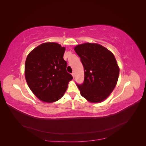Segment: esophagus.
<instances>
[{
  "mask_svg": "<svg viewBox=\"0 0 146 146\" xmlns=\"http://www.w3.org/2000/svg\"><path fill=\"white\" fill-rule=\"evenodd\" d=\"M72 76L73 78H74V76H75V74H74V72H72Z\"/></svg>",
  "mask_w": 146,
  "mask_h": 146,
  "instance_id": "obj_1",
  "label": "esophagus"
}]
</instances>
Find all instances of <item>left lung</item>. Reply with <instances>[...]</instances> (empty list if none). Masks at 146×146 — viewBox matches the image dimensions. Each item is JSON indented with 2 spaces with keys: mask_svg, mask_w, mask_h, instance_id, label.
Segmentation results:
<instances>
[{
  "mask_svg": "<svg viewBox=\"0 0 146 146\" xmlns=\"http://www.w3.org/2000/svg\"><path fill=\"white\" fill-rule=\"evenodd\" d=\"M83 66L85 78L76 83L81 95L91 102H100L115 88L119 69L115 57L107 48L98 44L85 43L74 48Z\"/></svg>",
  "mask_w": 146,
  "mask_h": 146,
  "instance_id": "1",
  "label": "left lung"
}]
</instances>
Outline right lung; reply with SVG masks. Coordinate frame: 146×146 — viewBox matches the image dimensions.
<instances>
[{"label":"right lung","mask_w":146,"mask_h":146,"mask_svg":"<svg viewBox=\"0 0 146 146\" xmlns=\"http://www.w3.org/2000/svg\"><path fill=\"white\" fill-rule=\"evenodd\" d=\"M64 51L58 44L46 42L35 48L26 58V81L39 100L48 103L59 100L73 78L66 70Z\"/></svg>","instance_id":"obj_1"}]
</instances>
